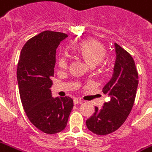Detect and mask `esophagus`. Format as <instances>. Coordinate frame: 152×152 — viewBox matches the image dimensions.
Returning <instances> with one entry per match:
<instances>
[{"mask_svg":"<svg viewBox=\"0 0 152 152\" xmlns=\"http://www.w3.org/2000/svg\"><path fill=\"white\" fill-rule=\"evenodd\" d=\"M73 101H74V104H82V102H83L81 99H77V98L74 99V100H73Z\"/></svg>","mask_w":152,"mask_h":152,"instance_id":"esophagus-1","label":"esophagus"}]
</instances>
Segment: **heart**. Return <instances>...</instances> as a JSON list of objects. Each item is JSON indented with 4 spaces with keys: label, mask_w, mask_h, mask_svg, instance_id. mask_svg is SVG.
I'll return each instance as SVG.
<instances>
[{
    "label": "heart",
    "mask_w": 152,
    "mask_h": 152,
    "mask_svg": "<svg viewBox=\"0 0 152 152\" xmlns=\"http://www.w3.org/2000/svg\"><path fill=\"white\" fill-rule=\"evenodd\" d=\"M73 51L91 66L101 62L107 53L104 44L95 39H88L77 43L73 48ZM58 65L60 68H66L68 65L67 57L60 55L58 58Z\"/></svg>",
    "instance_id": "heart-1"
}]
</instances>
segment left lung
Segmentation results:
<instances>
[{"label":"left lung","instance_id":"1","mask_svg":"<svg viewBox=\"0 0 152 152\" xmlns=\"http://www.w3.org/2000/svg\"><path fill=\"white\" fill-rule=\"evenodd\" d=\"M116 61L112 78L103 88L110 100L86 120L88 129L97 135L113 132L124 124L135 101L138 86V73L132 56L115 43Z\"/></svg>","mask_w":152,"mask_h":152}]
</instances>
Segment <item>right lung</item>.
Wrapping results in <instances>:
<instances>
[{
	"instance_id": "1",
	"label": "right lung",
	"mask_w": 152,
	"mask_h": 152,
	"mask_svg": "<svg viewBox=\"0 0 152 152\" xmlns=\"http://www.w3.org/2000/svg\"><path fill=\"white\" fill-rule=\"evenodd\" d=\"M67 34L47 30L28 40L17 66L20 99L29 121L40 131L54 134L64 130L73 99L52 97L56 49Z\"/></svg>"
}]
</instances>
